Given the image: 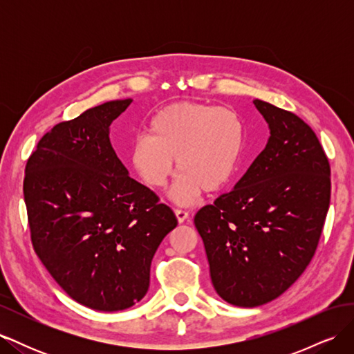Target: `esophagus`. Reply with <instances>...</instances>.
Wrapping results in <instances>:
<instances>
[{
	"mask_svg": "<svg viewBox=\"0 0 354 354\" xmlns=\"http://www.w3.org/2000/svg\"><path fill=\"white\" fill-rule=\"evenodd\" d=\"M174 212H176V217L178 220V223H185V221L189 220V211L181 209V208H176Z\"/></svg>",
	"mask_w": 354,
	"mask_h": 354,
	"instance_id": "34e87169",
	"label": "esophagus"
}]
</instances>
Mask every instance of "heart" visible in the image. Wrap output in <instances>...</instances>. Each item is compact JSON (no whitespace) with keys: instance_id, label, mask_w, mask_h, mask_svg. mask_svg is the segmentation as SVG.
I'll return each instance as SVG.
<instances>
[{"instance_id":"obj_1","label":"heart","mask_w":354,"mask_h":354,"mask_svg":"<svg viewBox=\"0 0 354 354\" xmlns=\"http://www.w3.org/2000/svg\"><path fill=\"white\" fill-rule=\"evenodd\" d=\"M243 137V122L234 111L176 103L152 118L149 134L136 137L130 162L145 185L162 189L173 176L176 159L180 173L171 198L187 205L202 189L216 192L227 183L241 159Z\"/></svg>"}]
</instances>
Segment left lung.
<instances>
[{
	"label": "left lung",
	"mask_w": 354,
	"mask_h": 354,
	"mask_svg": "<svg viewBox=\"0 0 354 354\" xmlns=\"http://www.w3.org/2000/svg\"><path fill=\"white\" fill-rule=\"evenodd\" d=\"M270 128L264 151L195 226L217 294L233 306L272 301L312 261L330 199V168L315 131L295 113L255 99Z\"/></svg>",
	"instance_id": "8db88e82"
}]
</instances>
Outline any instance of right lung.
Wrapping results in <instances>:
<instances>
[{
  "instance_id": "1",
  "label": "right lung",
  "mask_w": 354,
  "mask_h": 354,
  "mask_svg": "<svg viewBox=\"0 0 354 354\" xmlns=\"http://www.w3.org/2000/svg\"><path fill=\"white\" fill-rule=\"evenodd\" d=\"M131 99L106 102L42 136L28 159L24 195L30 239L75 301L118 312L146 295L151 263L177 218L128 176L109 127Z\"/></svg>"
}]
</instances>
